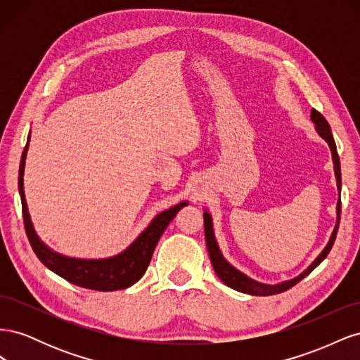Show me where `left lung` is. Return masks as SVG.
<instances>
[{
    "instance_id": "1",
    "label": "left lung",
    "mask_w": 360,
    "mask_h": 360,
    "mask_svg": "<svg viewBox=\"0 0 360 360\" xmlns=\"http://www.w3.org/2000/svg\"><path fill=\"white\" fill-rule=\"evenodd\" d=\"M311 120L315 123V129H317L319 135L328 141V144L332 150V158H333V163H335V176H336V183H338V189H340L341 193V167H340V156H338V151H336V144H335V139L332 136L330 132V126L328 123V120H326L317 110H312L311 111ZM338 224L335 226V231L330 237V242L328 243V246L324 248L323 252L319 255V258L314 261V263L303 271L302 275H299L297 278H294L291 281H285L282 282V284L278 285H266V284H259V282L254 281L248 278L246 275H243L242 271H238L237 269H234L228 261L222 257L219 248H217L216 243V238L213 234V225H212V217L210 214L204 212V231H205V243H207V249H209V255L212 259V266L216 271V275L221 278V281L224 284H226L228 287H231L237 291L240 292H246V294H252V296H274V294H279V292H284L287 290H290L291 287H294L300 282L304 276H308L311 271L317 267L321 261L328 257V254L330 252V249L335 243V238H336V233H338V226H340V219H341V198L338 201Z\"/></svg>"
}]
</instances>
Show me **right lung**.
Segmentation results:
<instances>
[{"mask_svg": "<svg viewBox=\"0 0 360 360\" xmlns=\"http://www.w3.org/2000/svg\"><path fill=\"white\" fill-rule=\"evenodd\" d=\"M27 148H28V144L25 146L22 159H20L18 184H19L20 201H22L25 233L37 258L49 270H52L53 274H57L58 276L64 278L78 287L97 290V291H114V290H122V288L134 285L135 282L139 281L141 276L146 274V270L150 264L151 255H153L155 248L159 242L160 236L163 234V231H165V228L174 217H176L179 210L183 209L188 202L183 201L177 205L171 207L169 210L159 213L153 219V222L148 225L147 230L141 234L136 240L124 250V252H122L117 257L108 258V259H75V258L58 255L56 252H52L51 249H48L39 240V237L34 233V228H32V224L30 221L25 195H24V179H22Z\"/></svg>", "mask_w": 360, "mask_h": 360, "instance_id": "1", "label": "right lung"}]
</instances>
